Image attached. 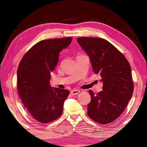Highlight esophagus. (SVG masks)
Segmentation results:
<instances>
[{"label": "esophagus", "mask_w": 147, "mask_h": 147, "mask_svg": "<svg viewBox=\"0 0 147 147\" xmlns=\"http://www.w3.org/2000/svg\"><path fill=\"white\" fill-rule=\"evenodd\" d=\"M80 92V91L79 90H73L71 91V94L72 95H75L78 94V93Z\"/></svg>", "instance_id": "1"}]
</instances>
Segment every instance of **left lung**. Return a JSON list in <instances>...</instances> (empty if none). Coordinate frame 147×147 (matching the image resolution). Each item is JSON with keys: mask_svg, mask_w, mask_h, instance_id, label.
<instances>
[{"mask_svg": "<svg viewBox=\"0 0 147 147\" xmlns=\"http://www.w3.org/2000/svg\"><path fill=\"white\" fill-rule=\"evenodd\" d=\"M79 44L88 55L93 70L99 74L103 90L95 94L89 90L91 101L87 114L102 124L113 122L126 109L133 93L130 64L122 53L106 40L80 37Z\"/></svg>", "mask_w": 147, "mask_h": 147, "instance_id": "8db88e82", "label": "left lung"}]
</instances>
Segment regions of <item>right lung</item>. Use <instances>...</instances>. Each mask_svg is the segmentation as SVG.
<instances>
[{"instance_id":"add662e5","label":"right lung","mask_w":147,"mask_h":147,"mask_svg":"<svg viewBox=\"0 0 147 147\" xmlns=\"http://www.w3.org/2000/svg\"><path fill=\"white\" fill-rule=\"evenodd\" d=\"M72 39L67 37L40 41L24 55L18 65V94L31 115L40 123H50L62 113L69 91L52 88L51 73L57 67L59 53L67 47Z\"/></svg>"}]
</instances>
